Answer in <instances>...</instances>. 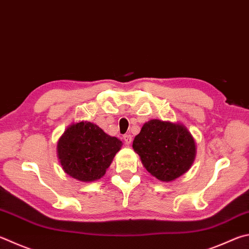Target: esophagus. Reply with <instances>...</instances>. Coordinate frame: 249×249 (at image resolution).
<instances>
[{
  "instance_id": "34e87169",
  "label": "esophagus",
  "mask_w": 249,
  "mask_h": 249,
  "mask_svg": "<svg viewBox=\"0 0 249 249\" xmlns=\"http://www.w3.org/2000/svg\"><path fill=\"white\" fill-rule=\"evenodd\" d=\"M123 139H124V142H125L126 144H129L130 142H132V136H130V135H128V134L124 135Z\"/></svg>"
}]
</instances>
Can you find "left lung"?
<instances>
[{
	"label": "left lung",
	"instance_id": "8db88e82",
	"mask_svg": "<svg viewBox=\"0 0 249 249\" xmlns=\"http://www.w3.org/2000/svg\"><path fill=\"white\" fill-rule=\"evenodd\" d=\"M133 149L149 173L163 182L188 171L196 155L195 142L185 126L159 120L142 126Z\"/></svg>",
	"mask_w": 249,
	"mask_h": 249
}]
</instances>
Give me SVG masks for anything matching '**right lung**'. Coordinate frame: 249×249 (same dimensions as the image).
<instances>
[{
  "instance_id": "right-lung-1",
  "label": "right lung",
  "mask_w": 249,
  "mask_h": 249,
  "mask_svg": "<svg viewBox=\"0 0 249 249\" xmlns=\"http://www.w3.org/2000/svg\"><path fill=\"white\" fill-rule=\"evenodd\" d=\"M122 142L96 124L80 122L65 130L57 143V156L65 173L81 182L101 178Z\"/></svg>"
}]
</instances>
